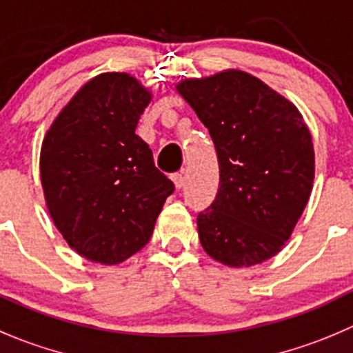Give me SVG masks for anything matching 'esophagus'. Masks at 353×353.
Returning <instances> with one entry per match:
<instances>
[{"mask_svg":"<svg viewBox=\"0 0 353 353\" xmlns=\"http://www.w3.org/2000/svg\"><path fill=\"white\" fill-rule=\"evenodd\" d=\"M171 179H173L174 187H176V189H182V187L185 185V176H183L182 173H174Z\"/></svg>","mask_w":353,"mask_h":353,"instance_id":"34e87169","label":"esophagus"}]
</instances>
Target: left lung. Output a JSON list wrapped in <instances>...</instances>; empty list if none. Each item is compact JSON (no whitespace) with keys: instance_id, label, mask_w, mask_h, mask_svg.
I'll use <instances>...</instances> for the list:
<instances>
[{"instance_id":"obj_1","label":"left lung","mask_w":353,"mask_h":353,"mask_svg":"<svg viewBox=\"0 0 353 353\" xmlns=\"http://www.w3.org/2000/svg\"><path fill=\"white\" fill-rule=\"evenodd\" d=\"M176 90L210 132L220 166L216 197L197 214L201 246L229 267L275 256L312 192L314 145L303 117L243 70L185 79Z\"/></svg>"}]
</instances>
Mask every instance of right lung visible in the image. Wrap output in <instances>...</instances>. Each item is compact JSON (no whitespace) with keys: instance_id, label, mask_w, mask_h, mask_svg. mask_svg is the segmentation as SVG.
I'll return each instance as SVG.
<instances>
[{"instance_id":"obj_1","label":"right lung","mask_w":353,"mask_h":353,"mask_svg":"<svg viewBox=\"0 0 353 353\" xmlns=\"http://www.w3.org/2000/svg\"><path fill=\"white\" fill-rule=\"evenodd\" d=\"M150 97L130 74H100L60 110L43 140L50 216L67 244L97 263H121L142 250L174 190L135 133Z\"/></svg>"}]
</instances>
